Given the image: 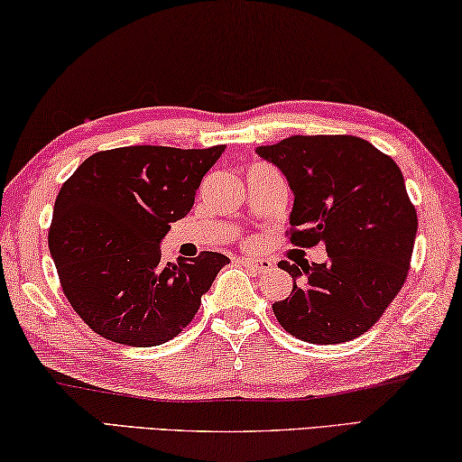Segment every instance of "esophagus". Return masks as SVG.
<instances>
[{
	"instance_id": "esophagus-1",
	"label": "esophagus",
	"mask_w": 462,
	"mask_h": 462,
	"mask_svg": "<svg viewBox=\"0 0 462 462\" xmlns=\"http://www.w3.org/2000/svg\"><path fill=\"white\" fill-rule=\"evenodd\" d=\"M239 262L244 263L245 268L254 270L255 273H263V272H270L272 270V262L270 260H263V257H241Z\"/></svg>"
}]
</instances>
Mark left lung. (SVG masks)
Here are the masks:
<instances>
[{
    "label": "left lung",
    "mask_w": 462,
    "mask_h": 462,
    "mask_svg": "<svg viewBox=\"0 0 462 462\" xmlns=\"http://www.w3.org/2000/svg\"><path fill=\"white\" fill-rule=\"evenodd\" d=\"M255 153L294 192V245L322 244L325 263L280 262L292 294L273 302L290 335L335 345L375 325L406 282L418 215L398 164L355 135H292Z\"/></svg>",
    "instance_id": "8db88e82"
}]
</instances>
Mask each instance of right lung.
Returning a JSON list of instances; mask_svg holds the SVG:
<instances>
[{
  "label": "right lung",
  "mask_w": 462,
  "mask_h": 462,
  "mask_svg": "<svg viewBox=\"0 0 462 462\" xmlns=\"http://www.w3.org/2000/svg\"><path fill=\"white\" fill-rule=\"evenodd\" d=\"M223 152L127 145L93 153L62 184L48 245L64 296L97 335L156 346L194 319L229 257L202 252L164 265L160 244Z\"/></svg>",
  "instance_id": "obj_1"
}]
</instances>
